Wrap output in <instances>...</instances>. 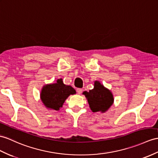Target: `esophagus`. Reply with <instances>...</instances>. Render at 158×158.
Wrapping results in <instances>:
<instances>
[{"instance_id": "1", "label": "esophagus", "mask_w": 158, "mask_h": 158, "mask_svg": "<svg viewBox=\"0 0 158 158\" xmlns=\"http://www.w3.org/2000/svg\"><path fill=\"white\" fill-rule=\"evenodd\" d=\"M76 92L78 94H81L82 92V88H77Z\"/></svg>"}]
</instances>
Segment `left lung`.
Listing matches in <instances>:
<instances>
[{"mask_svg": "<svg viewBox=\"0 0 158 158\" xmlns=\"http://www.w3.org/2000/svg\"><path fill=\"white\" fill-rule=\"evenodd\" d=\"M83 94L86 97L90 108L92 112L105 113L114 102L113 95L109 89L100 83L95 81L94 88L89 92L84 91Z\"/></svg>", "mask_w": 158, "mask_h": 158, "instance_id": "left-lung-1", "label": "left lung"}]
</instances>
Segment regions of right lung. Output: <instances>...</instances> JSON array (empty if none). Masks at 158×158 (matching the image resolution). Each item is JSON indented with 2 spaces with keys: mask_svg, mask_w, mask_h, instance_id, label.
<instances>
[{
  "mask_svg": "<svg viewBox=\"0 0 158 158\" xmlns=\"http://www.w3.org/2000/svg\"><path fill=\"white\" fill-rule=\"evenodd\" d=\"M74 94L76 90L74 88L64 84L62 79H58L56 83L45 85L40 95L42 102L48 109L58 110L69 96Z\"/></svg>",
  "mask_w": 158,
  "mask_h": 158,
  "instance_id": "obj_1",
  "label": "right lung"
}]
</instances>
